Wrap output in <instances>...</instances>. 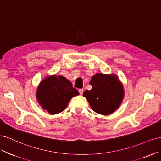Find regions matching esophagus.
I'll return each mask as SVG.
<instances>
[{"label":"esophagus","instance_id":"esophagus-1","mask_svg":"<svg viewBox=\"0 0 161 161\" xmlns=\"http://www.w3.org/2000/svg\"><path fill=\"white\" fill-rule=\"evenodd\" d=\"M79 93H80V95H82V94H83V92H84V90H83V89H79Z\"/></svg>","mask_w":161,"mask_h":161}]
</instances>
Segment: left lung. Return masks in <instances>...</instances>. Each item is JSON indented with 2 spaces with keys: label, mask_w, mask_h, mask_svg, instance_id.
<instances>
[{
  "label": "left lung",
  "mask_w": 161,
  "mask_h": 161,
  "mask_svg": "<svg viewBox=\"0 0 161 161\" xmlns=\"http://www.w3.org/2000/svg\"><path fill=\"white\" fill-rule=\"evenodd\" d=\"M90 84L92 88L83 93L92 110L107 116L120 106L124 96L122 82L114 74L97 73L92 77Z\"/></svg>",
  "instance_id": "1"
}]
</instances>
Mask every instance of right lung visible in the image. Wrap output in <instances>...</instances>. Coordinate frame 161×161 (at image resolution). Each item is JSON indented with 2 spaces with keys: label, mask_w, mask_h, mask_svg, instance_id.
Segmentation results:
<instances>
[{
  "label": "right lung",
  "mask_w": 161,
  "mask_h": 161,
  "mask_svg": "<svg viewBox=\"0 0 161 161\" xmlns=\"http://www.w3.org/2000/svg\"><path fill=\"white\" fill-rule=\"evenodd\" d=\"M79 95L70 81L61 75L47 76L41 80L36 91V98L44 110L50 114L63 112L74 96Z\"/></svg>",
  "instance_id": "add662e5"
}]
</instances>
